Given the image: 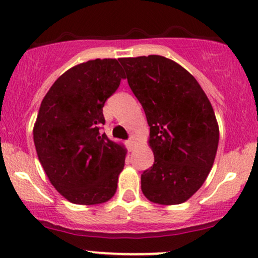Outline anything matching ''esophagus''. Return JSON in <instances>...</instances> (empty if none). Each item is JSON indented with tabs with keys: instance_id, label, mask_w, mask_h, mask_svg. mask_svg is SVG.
<instances>
[{
	"instance_id": "esophagus-1",
	"label": "esophagus",
	"mask_w": 258,
	"mask_h": 258,
	"mask_svg": "<svg viewBox=\"0 0 258 258\" xmlns=\"http://www.w3.org/2000/svg\"><path fill=\"white\" fill-rule=\"evenodd\" d=\"M133 143H135V141H133V137L131 136V138L128 139V141H126V144H127V147H128V149L131 150L132 149V146H133Z\"/></svg>"
}]
</instances>
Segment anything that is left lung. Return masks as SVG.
<instances>
[{
	"label": "left lung",
	"instance_id": "obj_1",
	"mask_svg": "<svg viewBox=\"0 0 258 258\" xmlns=\"http://www.w3.org/2000/svg\"><path fill=\"white\" fill-rule=\"evenodd\" d=\"M119 60L150 127L154 165L142 173V191L155 204L184 203L204 184L217 153L211 103L194 76L171 59Z\"/></svg>",
	"mask_w": 258,
	"mask_h": 258
}]
</instances>
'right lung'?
Instances as JSON below:
<instances>
[{"label": "right lung", "mask_w": 258, "mask_h": 258, "mask_svg": "<svg viewBox=\"0 0 258 258\" xmlns=\"http://www.w3.org/2000/svg\"><path fill=\"white\" fill-rule=\"evenodd\" d=\"M123 79L116 59L72 68L41 103L34 126L38 160L55 189L70 203L96 205L117 188L126 150L102 133L103 106Z\"/></svg>", "instance_id": "obj_1"}]
</instances>
